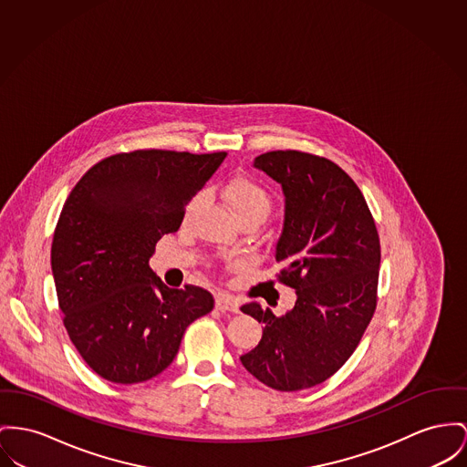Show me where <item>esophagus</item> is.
Returning <instances> with one entry per match:
<instances>
[{
	"instance_id": "obj_1",
	"label": "esophagus",
	"mask_w": 467,
	"mask_h": 467,
	"mask_svg": "<svg viewBox=\"0 0 467 467\" xmlns=\"http://www.w3.org/2000/svg\"><path fill=\"white\" fill-rule=\"evenodd\" d=\"M216 308L219 311H228V313H237L239 311V305L226 294H218L216 296Z\"/></svg>"
}]
</instances>
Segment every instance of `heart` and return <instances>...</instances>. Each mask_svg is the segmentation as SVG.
Wrapping results in <instances>:
<instances>
[{"instance_id": "obj_1", "label": "heart", "mask_w": 467, "mask_h": 467, "mask_svg": "<svg viewBox=\"0 0 467 467\" xmlns=\"http://www.w3.org/2000/svg\"><path fill=\"white\" fill-rule=\"evenodd\" d=\"M221 194L237 219L254 218L264 221L269 214V209H271L269 192L248 177H237L230 181L226 186L223 187ZM194 205H196V200L191 203L189 209H192Z\"/></svg>"}]
</instances>
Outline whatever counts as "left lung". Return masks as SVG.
<instances>
[{
  "mask_svg": "<svg viewBox=\"0 0 467 467\" xmlns=\"http://www.w3.org/2000/svg\"><path fill=\"white\" fill-rule=\"evenodd\" d=\"M253 166L283 191L275 258L278 278L296 288L297 299L281 317L258 303L241 308L264 324L262 340L241 363L273 389L299 391L338 372L370 324L379 234L359 187L329 159L276 150L256 157Z\"/></svg>",
  "mask_w": 467,
  "mask_h": 467,
  "instance_id": "obj_1",
  "label": "left lung"
}]
</instances>
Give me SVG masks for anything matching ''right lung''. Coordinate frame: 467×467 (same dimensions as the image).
I'll return each mask as SVG.
<instances>
[{"label":"right lung","instance_id":"right-lung-1","mask_svg":"<svg viewBox=\"0 0 467 467\" xmlns=\"http://www.w3.org/2000/svg\"><path fill=\"white\" fill-rule=\"evenodd\" d=\"M226 152L136 150L97 162L70 191L51 269L65 329L97 375L117 384L168 368L191 322L214 308L211 292L166 286L149 260L179 230L186 205Z\"/></svg>","mask_w":467,"mask_h":467}]
</instances>
